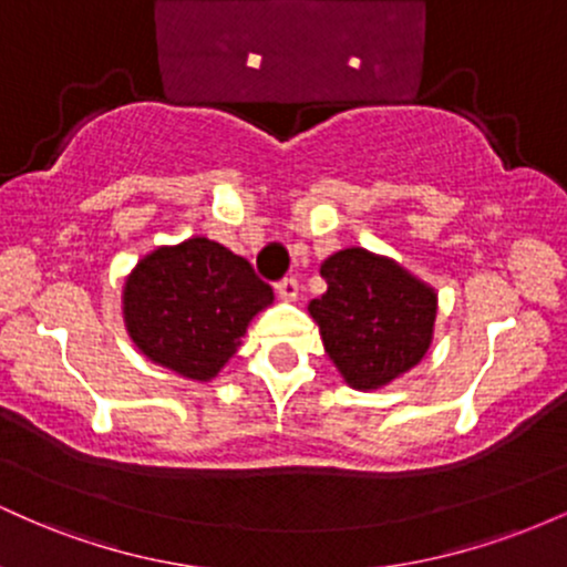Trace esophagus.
<instances>
[{
    "mask_svg": "<svg viewBox=\"0 0 567 567\" xmlns=\"http://www.w3.org/2000/svg\"><path fill=\"white\" fill-rule=\"evenodd\" d=\"M275 290H277L279 298H285V301H292V298L298 296V279L296 277H282L275 285Z\"/></svg>",
    "mask_w": 567,
    "mask_h": 567,
    "instance_id": "34e87169",
    "label": "esophagus"
}]
</instances>
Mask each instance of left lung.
I'll return each mask as SVG.
<instances>
[{
    "label": "left lung",
    "mask_w": 567,
    "mask_h": 567,
    "mask_svg": "<svg viewBox=\"0 0 567 567\" xmlns=\"http://www.w3.org/2000/svg\"><path fill=\"white\" fill-rule=\"evenodd\" d=\"M320 275L328 290L309 311L349 386L379 389L421 362L437 317L432 288L362 247L330 256Z\"/></svg>",
    "instance_id": "left-lung-1"
}]
</instances>
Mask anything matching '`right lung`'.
Segmentation results:
<instances>
[{"mask_svg": "<svg viewBox=\"0 0 567 567\" xmlns=\"http://www.w3.org/2000/svg\"><path fill=\"white\" fill-rule=\"evenodd\" d=\"M271 298V285L243 256L194 237L159 247L127 277V333L152 362L207 381L229 362L247 322Z\"/></svg>", "mask_w": 567, "mask_h": 567, "instance_id": "right-lung-1", "label": "right lung"}]
</instances>
